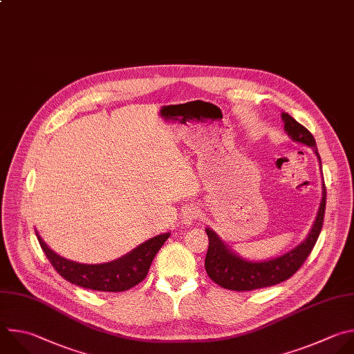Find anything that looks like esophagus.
<instances>
[{"mask_svg": "<svg viewBox=\"0 0 354 354\" xmlns=\"http://www.w3.org/2000/svg\"><path fill=\"white\" fill-rule=\"evenodd\" d=\"M197 218H198V209H197V208H193V207H189V208H186V211L182 214L180 221H182V225L189 226V225H192Z\"/></svg>", "mask_w": 354, "mask_h": 354, "instance_id": "obj_1", "label": "esophagus"}]
</instances>
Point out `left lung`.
I'll use <instances>...</instances> for the list:
<instances>
[{
  "instance_id": "1",
  "label": "left lung",
  "mask_w": 354,
  "mask_h": 354,
  "mask_svg": "<svg viewBox=\"0 0 354 354\" xmlns=\"http://www.w3.org/2000/svg\"><path fill=\"white\" fill-rule=\"evenodd\" d=\"M281 116L285 124L286 135L293 142L311 147L321 165V158L313 135L288 112H282ZM325 204L326 189L325 183L322 182V198L307 238L288 253L266 261H250L238 256L230 250V248H227V245L223 243V241L212 229L205 227L209 242L205 256V271L208 277L223 289L236 292L267 288L289 279L303 266L319 236L324 222Z\"/></svg>"
}]
</instances>
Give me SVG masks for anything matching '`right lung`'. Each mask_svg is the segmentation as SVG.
<instances>
[{
  "instance_id": "add662e5",
  "label": "right lung",
  "mask_w": 354,
  "mask_h": 354,
  "mask_svg": "<svg viewBox=\"0 0 354 354\" xmlns=\"http://www.w3.org/2000/svg\"><path fill=\"white\" fill-rule=\"evenodd\" d=\"M36 234L51 266L68 282L91 290L124 292L136 286L147 277L156 254L171 233L157 234L121 259L104 264H82L66 260L51 250L37 232Z\"/></svg>"
}]
</instances>
